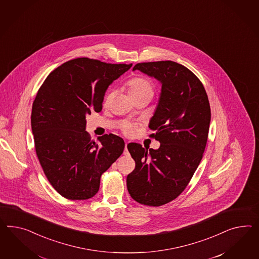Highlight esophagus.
<instances>
[{"mask_svg": "<svg viewBox=\"0 0 259 259\" xmlns=\"http://www.w3.org/2000/svg\"><path fill=\"white\" fill-rule=\"evenodd\" d=\"M127 145H128V143H125V148H124V153L123 154H128L129 153H128V149H127Z\"/></svg>", "mask_w": 259, "mask_h": 259, "instance_id": "34e87169", "label": "esophagus"}]
</instances>
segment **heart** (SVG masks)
Returning <instances> with one entry per match:
<instances>
[{
    "instance_id": "heart-1",
    "label": "heart",
    "mask_w": 259,
    "mask_h": 259,
    "mask_svg": "<svg viewBox=\"0 0 259 259\" xmlns=\"http://www.w3.org/2000/svg\"><path fill=\"white\" fill-rule=\"evenodd\" d=\"M127 90L131 98L138 96H150L151 98L154 96V88L152 82L144 77H135L127 83ZM112 97V91H108L105 96V102L108 103ZM124 132L131 134L133 132V127L131 125L124 126Z\"/></svg>"
}]
</instances>
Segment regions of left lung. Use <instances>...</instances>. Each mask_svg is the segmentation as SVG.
<instances>
[{"label": "left lung", "instance_id": "1", "mask_svg": "<svg viewBox=\"0 0 259 259\" xmlns=\"http://www.w3.org/2000/svg\"><path fill=\"white\" fill-rule=\"evenodd\" d=\"M161 84V93L149 128L160 142L157 150L129 143L136 167L127 175L129 194L141 204L159 206L180 195L194 175L206 145L211 111L203 84L174 61L135 65Z\"/></svg>", "mask_w": 259, "mask_h": 259}]
</instances>
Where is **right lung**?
Masks as SVG:
<instances>
[{
  "label": "right lung",
  "instance_id": "add662e5",
  "mask_svg": "<svg viewBox=\"0 0 259 259\" xmlns=\"http://www.w3.org/2000/svg\"><path fill=\"white\" fill-rule=\"evenodd\" d=\"M131 67L75 58L53 70L37 91L31 115L35 152L50 184L67 199L95 195L101 176L123 152L116 135L91 140L85 117L102 110L107 88Z\"/></svg>",
  "mask_w": 259,
  "mask_h": 259
}]
</instances>
